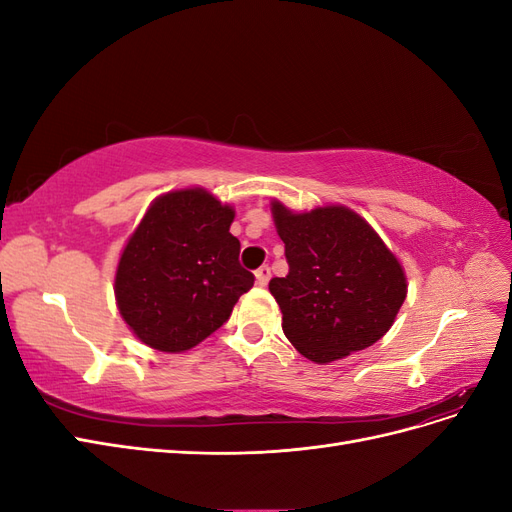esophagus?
<instances>
[{
    "label": "esophagus",
    "instance_id": "34e87169",
    "mask_svg": "<svg viewBox=\"0 0 512 512\" xmlns=\"http://www.w3.org/2000/svg\"><path fill=\"white\" fill-rule=\"evenodd\" d=\"M269 277H271V269L267 265H262L258 271H256V284L258 286H267L269 284Z\"/></svg>",
    "mask_w": 512,
    "mask_h": 512
}]
</instances>
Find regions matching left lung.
<instances>
[{
  "label": "left lung",
  "instance_id": "8db88e82",
  "mask_svg": "<svg viewBox=\"0 0 512 512\" xmlns=\"http://www.w3.org/2000/svg\"><path fill=\"white\" fill-rule=\"evenodd\" d=\"M271 213L288 275L273 277L269 290L290 344L320 365L374 346L408 294L406 273L378 232L342 205L294 213L273 200Z\"/></svg>",
  "mask_w": 512,
  "mask_h": 512
}]
</instances>
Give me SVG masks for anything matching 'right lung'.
<instances>
[{
  "mask_svg": "<svg viewBox=\"0 0 512 512\" xmlns=\"http://www.w3.org/2000/svg\"><path fill=\"white\" fill-rule=\"evenodd\" d=\"M232 220L235 209L203 188L153 200L115 273L119 314L143 344L160 352L194 348L254 286V275L239 265Z\"/></svg>",
  "mask_w": 512,
  "mask_h": 512,
  "instance_id": "1",
  "label": "right lung"
}]
</instances>
